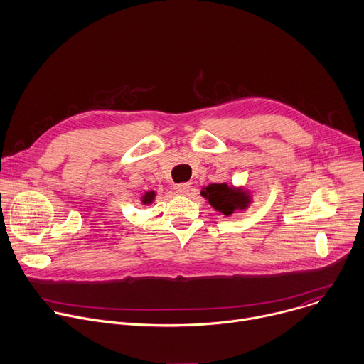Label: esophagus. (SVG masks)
Wrapping results in <instances>:
<instances>
[{
    "instance_id": "34e87169",
    "label": "esophagus",
    "mask_w": 364,
    "mask_h": 364,
    "mask_svg": "<svg viewBox=\"0 0 364 364\" xmlns=\"http://www.w3.org/2000/svg\"><path fill=\"white\" fill-rule=\"evenodd\" d=\"M188 191H190V184L188 183H181V184L176 186V193L180 194V196H186V194H188Z\"/></svg>"
}]
</instances>
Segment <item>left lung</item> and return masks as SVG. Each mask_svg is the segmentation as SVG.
Instances as JSON below:
<instances>
[{"instance_id": "left-lung-1", "label": "left lung", "mask_w": 364, "mask_h": 364, "mask_svg": "<svg viewBox=\"0 0 364 364\" xmlns=\"http://www.w3.org/2000/svg\"><path fill=\"white\" fill-rule=\"evenodd\" d=\"M200 194L210 203V205L224 214L243 213L253 203V194L246 187H235L228 183H211L201 188Z\"/></svg>"}]
</instances>
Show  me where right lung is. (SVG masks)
<instances>
[{"label": "right lung", "mask_w": 364, "mask_h": 364, "mask_svg": "<svg viewBox=\"0 0 364 364\" xmlns=\"http://www.w3.org/2000/svg\"><path fill=\"white\" fill-rule=\"evenodd\" d=\"M156 196H157V193H156L154 190H149V191H146L144 194H141L140 201H141L143 205H150V204H153V201L156 200Z\"/></svg>", "instance_id": "1"}]
</instances>
